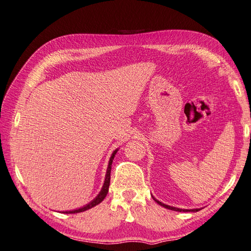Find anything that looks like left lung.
<instances>
[{
    "label": "left lung",
    "instance_id": "left-lung-1",
    "mask_svg": "<svg viewBox=\"0 0 251 251\" xmlns=\"http://www.w3.org/2000/svg\"><path fill=\"white\" fill-rule=\"evenodd\" d=\"M152 199L154 200L155 202H157L159 205H161V206H163V207H165V208H168V209H171V210H175V211H193V213H196V211H199L200 209H202V208H193V209H182V208H177V207H174V206H170V205H166V204H164V203H162V202H160V201H158L157 199H155L153 196H152Z\"/></svg>",
    "mask_w": 251,
    "mask_h": 251
}]
</instances>
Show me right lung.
Instances as JSON below:
<instances>
[{"label": "right lung", "instance_id": "right-lung-1", "mask_svg": "<svg viewBox=\"0 0 251 251\" xmlns=\"http://www.w3.org/2000/svg\"><path fill=\"white\" fill-rule=\"evenodd\" d=\"M119 148H117L116 150H114V152L111 153L110 158H109V161H108V166H107V171H106V175H105V180H104V183H103V187L101 189V191L99 192L98 196L94 198L92 201L90 203L86 204L85 206H82V207L80 208H77V209H73V210H66V211H62V213L64 214H77V213H81V211H85V210H88L90 209L92 207H94V206H97L98 204L101 203L103 200L105 199V197L107 196L108 193V188H109V182H110V170H111V164H113V160L115 158V155L117 153V151H118Z\"/></svg>", "mask_w": 251, "mask_h": 251}]
</instances>
